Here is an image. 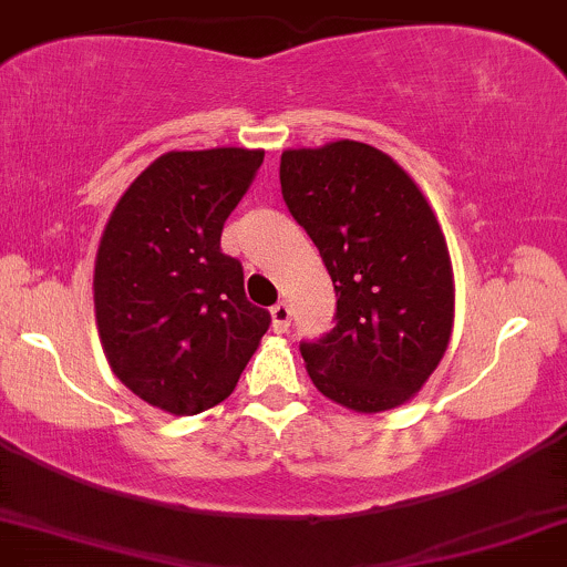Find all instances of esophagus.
<instances>
[{"label":"esophagus","instance_id":"obj_1","mask_svg":"<svg viewBox=\"0 0 567 567\" xmlns=\"http://www.w3.org/2000/svg\"><path fill=\"white\" fill-rule=\"evenodd\" d=\"M271 328H275L277 333H285V330L290 328V309H288V303H275V306H271Z\"/></svg>","mask_w":567,"mask_h":567}]
</instances>
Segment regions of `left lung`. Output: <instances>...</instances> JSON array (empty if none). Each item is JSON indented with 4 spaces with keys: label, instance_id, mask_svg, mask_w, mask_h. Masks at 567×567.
<instances>
[{
    "label": "left lung",
    "instance_id": "8db88e82",
    "mask_svg": "<svg viewBox=\"0 0 567 567\" xmlns=\"http://www.w3.org/2000/svg\"><path fill=\"white\" fill-rule=\"evenodd\" d=\"M279 184L338 298L333 328L301 341L311 381L360 413L402 405L453 330L451 256L432 207L392 157L360 141L290 148Z\"/></svg>",
    "mask_w": 567,
    "mask_h": 567
}]
</instances>
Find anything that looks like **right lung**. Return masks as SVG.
Returning <instances> with one entry per match:
<instances>
[{
	"label": "right lung",
	"mask_w": 567,
	"mask_h": 567,
	"mask_svg": "<svg viewBox=\"0 0 567 567\" xmlns=\"http://www.w3.org/2000/svg\"><path fill=\"white\" fill-rule=\"evenodd\" d=\"M264 152H171L116 202L95 261V320L114 375L148 405L194 415L218 405L269 330L220 231Z\"/></svg>",
	"instance_id": "right-lung-1"
}]
</instances>
